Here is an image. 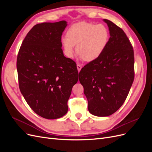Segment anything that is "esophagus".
<instances>
[{"instance_id":"esophagus-1","label":"esophagus","mask_w":152,"mask_h":152,"mask_svg":"<svg viewBox=\"0 0 152 152\" xmlns=\"http://www.w3.org/2000/svg\"><path fill=\"white\" fill-rule=\"evenodd\" d=\"M77 68L78 72H79L81 70V69H82V66H81V65H77Z\"/></svg>"}]
</instances>
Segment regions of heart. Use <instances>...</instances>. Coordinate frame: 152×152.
<instances>
[{
    "label": "heart",
    "mask_w": 152,
    "mask_h": 152,
    "mask_svg": "<svg viewBox=\"0 0 152 152\" xmlns=\"http://www.w3.org/2000/svg\"><path fill=\"white\" fill-rule=\"evenodd\" d=\"M61 44L66 56L72 58L76 53L86 62L97 59L103 53L109 40V32L104 25L82 21L73 24L66 31Z\"/></svg>",
    "instance_id": "heart-1"
}]
</instances>
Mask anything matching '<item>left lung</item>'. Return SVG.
I'll return each instance as SVG.
<instances>
[{"label": "left lung", "mask_w": 152, "mask_h": 152, "mask_svg": "<svg viewBox=\"0 0 152 152\" xmlns=\"http://www.w3.org/2000/svg\"><path fill=\"white\" fill-rule=\"evenodd\" d=\"M110 37L102 54L79 72V81L93 115L107 117L121 108L134 77V50L124 31L113 22L103 20Z\"/></svg>", "instance_id": "obj_1"}]
</instances>
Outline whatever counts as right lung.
<instances>
[{"mask_svg": "<svg viewBox=\"0 0 152 152\" xmlns=\"http://www.w3.org/2000/svg\"><path fill=\"white\" fill-rule=\"evenodd\" d=\"M66 21L35 25L22 42L17 57L19 87L26 103L39 116L60 118L79 79L75 61L64 56L61 35Z\"/></svg>", "mask_w": 152, "mask_h": 152, "instance_id": "right-lung-1", "label": "right lung"}]
</instances>
